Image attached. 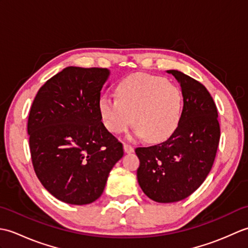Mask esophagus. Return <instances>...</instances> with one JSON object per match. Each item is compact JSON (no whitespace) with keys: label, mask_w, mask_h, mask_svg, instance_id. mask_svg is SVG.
<instances>
[{"label":"esophagus","mask_w":248,"mask_h":248,"mask_svg":"<svg viewBox=\"0 0 248 248\" xmlns=\"http://www.w3.org/2000/svg\"><path fill=\"white\" fill-rule=\"evenodd\" d=\"M124 152H127V154H131V152L134 151L133 147L128 144H124Z\"/></svg>","instance_id":"1"}]
</instances>
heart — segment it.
Returning <instances> with one entry per match:
<instances>
[{"label": "heart", "mask_w": 248, "mask_h": 248, "mask_svg": "<svg viewBox=\"0 0 248 248\" xmlns=\"http://www.w3.org/2000/svg\"><path fill=\"white\" fill-rule=\"evenodd\" d=\"M116 98L99 99L100 116L113 134L125 132L133 120L136 135L159 143L170 138L180 123L182 92L164 78L134 73L118 83Z\"/></svg>", "instance_id": "heart-1"}]
</instances>
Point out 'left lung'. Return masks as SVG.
<instances>
[{
	"label": "left lung",
	"mask_w": 248,
	"mask_h": 248,
	"mask_svg": "<svg viewBox=\"0 0 248 248\" xmlns=\"http://www.w3.org/2000/svg\"><path fill=\"white\" fill-rule=\"evenodd\" d=\"M180 83V123L167 140L135 149L138 181L156 202H176L202 186L213 165L220 129L213 98L202 83L178 70H167Z\"/></svg>",
	"instance_id": "8db88e82"
}]
</instances>
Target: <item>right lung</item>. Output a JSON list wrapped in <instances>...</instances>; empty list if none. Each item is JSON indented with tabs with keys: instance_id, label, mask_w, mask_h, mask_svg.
<instances>
[{
	"instance_id": "obj_1",
	"label": "right lung",
	"mask_w": 248,
	"mask_h": 248,
	"mask_svg": "<svg viewBox=\"0 0 248 248\" xmlns=\"http://www.w3.org/2000/svg\"><path fill=\"white\" fill-rule=\"evenodd\" d=\"M107 68L67 67L37 93L28 121L37 178L50 194L70 204L97 200L123 144L101 121L99 99Z\"/></svg>"
}]
</instances>
